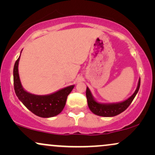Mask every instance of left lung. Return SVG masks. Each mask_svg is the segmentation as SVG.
<instances>
[{
    "label": "left lung",
    "instance_id": "left-lung-1",
    "mask_svg": "<svg viewBox=\"0 0 155 155\" xmlns=\"http://www.w3.org/2000/svg\"><path fill=\"white\" fill-rule=\"evenodd\" d=\"M140 84V79L139 78L136 91L127 99L123 101H121V102L109 103V104H107V103L106 104V103H101L96 101L95 97L92 95L90 89H89L88 87H87L86 96L87 99L89 108H90V111L92 113L97 115V116L105 117L117 116V115L120 114L122 112H123L125 109H127V107L130 105L134 97H136V94L138 93V90H139Z\"/></svg>",
    "mask_w": 155,
    "mask_h": 155
}]
</instances>
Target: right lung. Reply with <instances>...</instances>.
Masks as SVG:
<instances>
[{
	"instance_id": "right-lung-1",
	"label": "right lung",
	"mask_w": 155,
	"mask_h": 155,
	"mask_svg": "<svg viewBox=\"0 0 155 155\" xmlns=\"http://www.w3.org/2000/svg\"><path fill=\"white\" fill-rule=\"evenodd\" d=\"M19 59L20 56L15 62L13 71L14 86L19 100L28 109L38 117L49 118L59 114L65 107L68 95L71 93L75 85H70L48 95H38L30 93L23 88L19 79L18 70Z\"/></svg>"
}]
</instances>
